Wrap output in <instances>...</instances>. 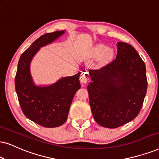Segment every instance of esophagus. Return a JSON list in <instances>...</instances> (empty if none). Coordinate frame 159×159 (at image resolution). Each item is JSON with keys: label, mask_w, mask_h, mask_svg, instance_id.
Here are the masks:
<instances>
[{"label": "esophagus", "mask_w": 159, "mask_h": 159, "mask_svg": "<svg viewBox=\"0 0 159 159\" xmlns=\"http://www.w3.org/2000/svg\"><path fill=\"white\" fill-rule=\"evenodd\" d=\"M80 81H81V84L82 86L86 85V84L89 81V77L88 73H86V72L84 73L83 75L81 76V78H80Z\"/></svg>", "instance_id": "obj_1"}]
</instances>
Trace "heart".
Here are the masks:
<instances>
[{
    "label": "heart",
    "instance_id": "obj_1",
    "mask_svg": "<svg viewBox=\"0 0 159 159\" xmlns=\"http://www.w3.org/2000/svg\"><path fill=\"white\" fill-rule=\"evenodd\" d=\"M114 55V50L112 48H107L103 44H100L96 46L92 51V56L94 57H99L100 56V61L102 63L107 62L108 60L111 59Z\"/></svg>",
    "mask_w": 159,
    "mask_h": 159
}]
</instances>
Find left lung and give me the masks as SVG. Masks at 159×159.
Segmentation results:
<instances>
[{
    "mask_svg": "<svg viewBox=\"0 0 159 159\" xmlns=\"http://www.w3.org/2000/svg\"><path fill=\"white\" fill-rule=\"evenodd\" d=\"M116 46L115 59L99 70H89L92 81L87 86L94 120L108 128L136 118L148 88L145 65L135 48L122 42Z\"/></svg>",
    "mask_w": 159,
    "mask_h": 159,
    "instance_id": "1",
    "label": "left lung"
}]
</instances>
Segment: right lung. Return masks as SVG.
Here are the masks:
<instances>
[{"label": "right lung", "instance_id": "obj_1", "mask_svg": "<svg viewBox=\"0 0 159 159\" xmlns=\"http://www.w3.org/2000/svg\"><path fill=\"white\" fill-rule=\"evenodd\" d=\"M65 32L41 36L22 54L18 61L15 89L22 111L26 117L45 128L58 127L67 120L74 95L81 88V73L61 78L51 85L40 86L34 83L30 64L40 48L53 43Z\"/></svg>", "mask_w": 159, "mask_h": 159}]
</instances>
